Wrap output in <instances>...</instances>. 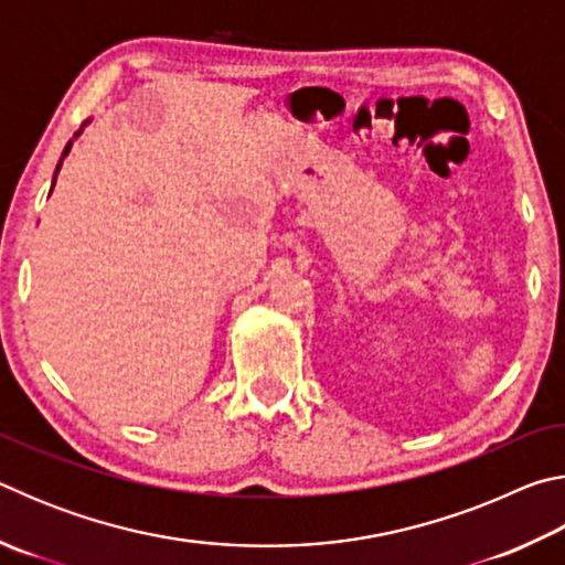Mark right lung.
<instances>
[{
    "label": "right lung",
    "instance_id": "obj_1",
    "mask_svg": "<svg viewBox=\"0 0 565 565\" xmlns=\"http://www.w3.org/2000/svg\"><path fill=\"white\" fill-rule=\"evenodd\" d=\"M70 149H72V141H70V145H66V147H64V157H66V154H70ZM56 169H60V167H56Z\"/></svg>",
    "mask_w": 565,
    "mask_h": 565
}]
</instances>
